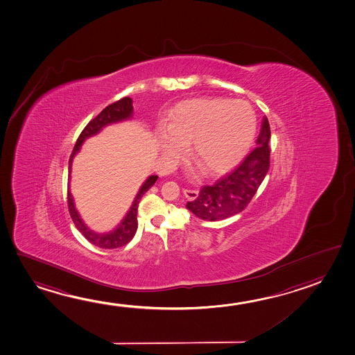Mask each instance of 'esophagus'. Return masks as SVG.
Segmentation results:
<instances>
[{"label": "esophagus", "instance_id": "obj_1", "mask_svg": "<svg viewBox=\"0 0 355 355\" xmlns=\"http://www.w3.org/2000/svg\"><path fill=\"white\" fill-rule=\"evenodd\" d=\"M183 193H184L187 199H189V200H194L198 197V194H199L197 189H184Z\"/></svg>", "mask_w": 355, "mask_h": 355}]
</instances>
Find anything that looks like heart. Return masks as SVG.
I'll return each mask as SVG.
<instances>
[{
  "label": "heart",
  "mask_w": 355,
  "mask_h": 355,
  "mask_svg": "<svg viewBox=\"0 0 355 355\" xmlns=\"http://www.w3.org/2000/svg\"><path fill=\"white\" fill-rule=\"evenodd\" d=\"M164 132L157 137L163 156L177 161L191 145V156L207 175H221L249 151L256 134L255 111L243 100H188L171 111Z\"/></svg>",
  "instance_id": "heart-1"
}]
</instances>
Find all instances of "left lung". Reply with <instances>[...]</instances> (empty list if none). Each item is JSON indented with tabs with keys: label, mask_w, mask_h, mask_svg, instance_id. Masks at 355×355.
I'll use <instances>...</instances> for the list:
<instances>
[{
	"label": "left lung",
	"mask_w": 355,
	"mask_h": 355,
	"mask_svg": "<svg viewBox=\"0 0 355 355\" xmlns=\"http://www.w3.org/2000/svg\"><path fill=\"white\" fill-rule=\"evenodd\" d=\"M270 139V123L263 116L255 150L232 173L216 180L213 186L203 187L198 197L187 203V209L207 221L224 220L243 211L268 175Z\"/></svg>",
	"instance_id": "left-lung-1"
}]
</instances>
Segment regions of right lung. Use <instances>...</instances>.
<instances>
[{
    "instance_id": "obj_1",
    "label": "right lung",
    "mask_w": 355,
    "mask_h": 355,
    "mask_svg": "<svg viewBox=\"0 0 355 355\" xmlns=\"http://www.w3.org/2000/svg\"><path fill=\"white\" fill-rule=\"evenodd\" d=\"M134 115V106H132V99L131 98H122L114 104L106 106L104 110L100 112L98 116L93 119L92 121L87 123L85 128L83 130L82 134L79 136V139L76 140L74 150L71 152V156L69 158V180L70 172H71V163L76 157V153L80 151L84 141L87 140L89 137H93L95 135L99 134L103 128L109 126L111 123H116V122L126 121L132 119ZM158 175H150L147 180L142 183L139 192L135 197L132 205L130 207L126 215L123 216V219L120 221V224L115 229H112L111 232L107 233H96L87 227L84 223L82 216L79 214V211L76 210V203H74V198L70 193L68 188V208H69L70 216L73 219V223L76 224V229L85 236L89 243L99 246L101 249H116L120 246L130 243L136 234L137 230V209H139V203H140L141 198L145 194L150 188H151L156 180Z\"/></svg>"
}]
</instances>
